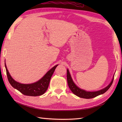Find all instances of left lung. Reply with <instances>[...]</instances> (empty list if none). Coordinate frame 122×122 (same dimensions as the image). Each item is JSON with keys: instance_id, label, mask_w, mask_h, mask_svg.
I'll use <instances>...</instances> for the list:
<instances>
[{"instance_id": "1", "label": "left lung", "mask_w": 122, "mask_h": 122, "mask_svg": "<svg viewBox=\"0 0 122 122\" xmlns=\"http://www.w3.org/2000/svg\"><path fill=\"white\" fill-rule=\"evenodd\" d=\"M66 76L67 81H68L69 87L72 93H73L75 95H76L77 97H80L83 98H87V99L88 98H92L93 97H95L98 95L102 94L103 93L107 92V91L109 89V88L111 87V85H112V83L113 82L114 77V76L112 81H111L110 84L106 87L104 88L103 89L95 92H87L85 90L80 89L79 87H77L76 85L75 84L74 82L73 81V80L72 79V77L71 76L70 74V72L68 69H67Z\"/></svg>"}]
</instances>
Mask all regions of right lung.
Returning <instances> with one entry per match:
<instances>
[{
	"label": "right lung",
	"instance_id": "obj_1",
	"mask_svg": "<svg viewBox=\"0 0 122 122\" xmlns=\"http://www.w3.org/2000/svg\"><path fill=\"white\" fill-rule=\"evenodd\" d=\"M5 65L8 80L11 86L19 91L22 94L25 95L32 96V97L41 95L46 92L49 86L51 76L56 66H58L56 65L53 66L38 81L32 84H25L20 83L13 79L8 70L6 63H5Z\"/></svg>",
	"mask_w": 122,
	"mask_h": 122
}]
</instances>
